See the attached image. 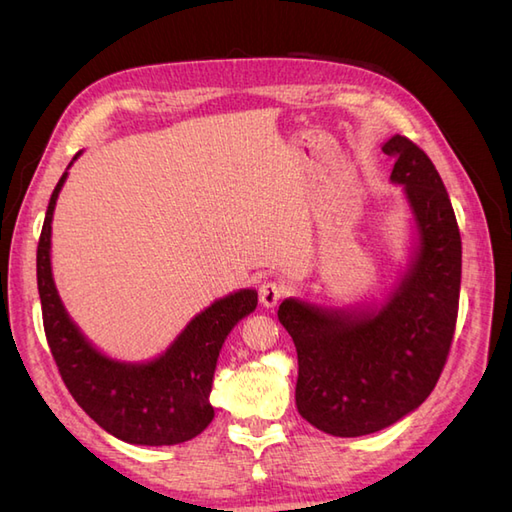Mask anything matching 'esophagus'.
<instances>
[{
  "label": "esophagus",
  "mask_w": 512,
  "mask_h": 512,
  "mask_svg": "<svg viewBox=\"0 0 512 512\" xmlns=\"http://www.w3.org/2000/svg\"><path fill=\"white\" fill-rule=\"evenodd\" d=\"M286 297L288 288L281 284V281H264L262 288H259V301H262L266 308H275L277 303Z\"/></svg>",
  "instance_id": "1"
}]
</instances>
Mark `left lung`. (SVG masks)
<instances>
[{"instance_id":"8db88e82","label":"left lung","mask_w":512,"mask_h":512,"mask_svg":"<svg viewBox=\"0 0 512 512\" xmlns=\"http://www.w3.org/2000/svg\"><path fill=\"white\" fill-rule=\"evenodd\" d=\"M391 180L405 184L420 248L380 310L339 312L286 299L277 317L297 347V409L330 436H367L418 409L449 358L460 306L462 239L431 158L407 136L387 140Z\"/></svg>"}]
</instances>
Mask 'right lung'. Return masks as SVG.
<instances>
[{"instance_id":"add662e5","label":"right lung","mask_w":512,"mask_h":512,"mask_svg":"<svg viewBox=\"0 0 512 512\" xmlns=\"http://www.w3.org/2000/svg\"><path fill=\"white\" fill-rule=\"evenodd\" d=\"M65 176L68 171L52 191L37 246L43 330L63 383L79 407L118 440L147 447L187 442L215 416L209 396L217 356L233 325L257 308V292L239 290L215 301L156 361L127 365L105 358L65 314L50 273V224Z\"/></svg>"}]
</instances>
